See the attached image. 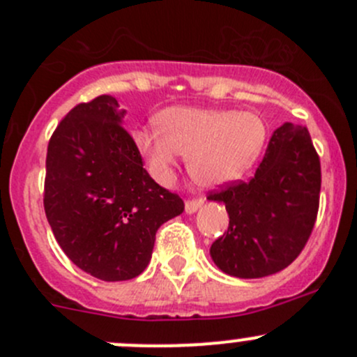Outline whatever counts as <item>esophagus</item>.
<instances>
[{
	"label": "esophagus",
	"instance_id": "obj_1",
	"mask_svg": "<svg viewBox=\"0 0 357 357\" xmlns=\"http://www.w3.org/2000/svg\"><path fill=\"white\" fill-rule=\"evenodd\" d=\"M202 204H204V200H202V199L186 200V204H185V211L188 212V214H193V212L199 211V207H200Z\"/></svg>",
	"mask_w": 357,
	"mask_h": 357
}]
</instances>
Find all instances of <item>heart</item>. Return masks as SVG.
I'll return each mask as SVG.
<instances>
[{
  "label": "heart",
  "mask_w": 357,
  "mask_h": 357,
  "mask_svg": "<svg viewBox=\"0 0 357 357\" xmlns=\"http://www.w3.org/2000/svg\"><path fill=\"white\" fill-rule=\"evenodd\" d=\"M160 129H138L135 143L153 174L167 181L179 155L188 172L207 188L238 179L254 164L266 139V126L252 112L171 107L157 117Z\"/></svg>",
  "instance_id": "1"
}]
</instances>
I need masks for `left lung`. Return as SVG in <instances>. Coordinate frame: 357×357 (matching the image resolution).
Here are the masks:
<instances>
[{
	"instance_id": "1",
	"label": "left lung",
	"mask_w": 357,
	"mask_h": 357,
	"mask_svg": "<svg viewBox=\"0 0 357 357\" xmlns=\"http://www.w3.org/2000/svg\"><path fill=\"white\" fill-rule=\"evenodd\" d=\"M321 164L305 126L285 122L273 132L250 181H231L207 195L222 202L228 231L211 245L221 271L262 278L290 266L314 228Z\"/></svg>"
}]
</instances>
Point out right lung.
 <instances>
[{
	"mask_svg": "<svg viewBox=\"0 0 357 357\" xmlns=\"http://www.w3.org/2000/svg\"><path fill=\"white\" fill-rule=\"evenodd\" d=\"M124 114L109 95L79 103L46 153L43 204L53 235L77 268L103 282L142 275L157 229L185 211L181 197L143 169Z\"/></svg>",
	"mask_w": 357,
	"mask_h": 357,
	"instance_id": "obj_1",
	"label": "right lung"
}]
</instances>
